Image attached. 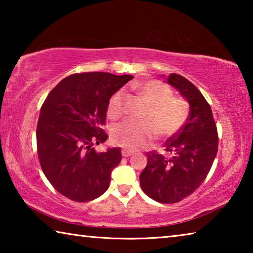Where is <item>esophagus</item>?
<instances>
[{
	"instance_id": "obj_1",
	"label": "esophagus",
	"mask_w": 253,
	"mask_h": 253,
	"mask_svg": "<svg viewBox=\"0 0 253 253\" xmlns=\"http://www.w3.org/2000/svg\"><path fill=\"white\" fill-rule=\"evenodd\" d=\"M132 154V152H130V151H127V149H123L122 151V155H123V157H128V156H130Z\"/></svg>"
}]
</instances>
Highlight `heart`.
Wrapping results in <instances>:
<instances>
[{
    "label": "heart",
    "instance_id": "1",
    "mask_svg": "<svg viewBox=\"0 0 253 253\" xmlns=\"http://www.w3.org/2000/svg\"><path fill=\"white\" fill-rule=\"evenodd\" d=\"M140 97L149 105L144 123L125 121L111 130L114 144L124 148L135 149L146 146L157 135L170 136L183 126L187 117V105L179 98L172 97V90L158 80H147L136 85ZM125 91L118 90L110 98L107 115L111 119L122 116ZM152 123H151L150 122Z\"/></svg>",
    "mask_w": 253,
    "mask_h": 253
}]
</instances>
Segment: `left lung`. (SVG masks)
<instances>
[{"mask_svg":"<svg viewBox=\"0 0 253 253\" xmlns=\"http://www.w3.org/2000/svg\"><path fill=\"white\" fill-rule=\"evenodd\" d=\"M168 84L188 105L184 126L165 143V157L147 154V165L139 175L144 193L160 203H176L193 193L209 174L217 153V131L211 107L195 85L172 74Z\"/></svg>","mask_w":253,"mask_h":253,"instance_id":"left-lung-1","label":"left lung"}]
</instances>
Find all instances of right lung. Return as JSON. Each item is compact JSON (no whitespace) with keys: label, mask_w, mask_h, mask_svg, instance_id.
<instances>
[{"label":"right lung","mask_w":253,"mask_h":253,"mask_svg":"<svg viewBox=\"0 0 253 253\" xmlns=\"http://www.w3.org/2000/svg\"><path fill=\"white\" fill-rule=\"evenodd\" d=\"M134 77L85 72L62 79L44 100L37 127L38 155L45 177L59 193L88 202L107 191L122 149L98 153L108 138L102 129L110 98Z\"/></svg>","instance_id":"right-lung-1"}]
</instances>
